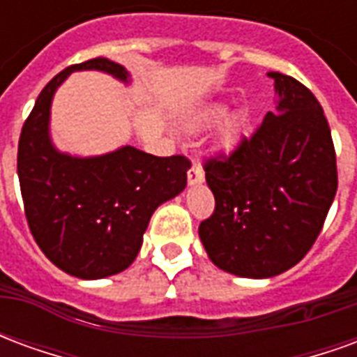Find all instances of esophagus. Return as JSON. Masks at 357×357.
Listing matches in <instances>:
<instances>
[{"mask_svg":"<svg viewBox=\"0 0 357 357\" xmlns=\"http://www.w3.org/2000/svg\"><path fill=\"white\" fill-rule=\"evenodd\" d=\"M202 181H204V172H202V168L199 166V164H193V166H191V170L187 172V183L193 187L202 183Z\"/></svg>","mask_w":357,"mask_h":357,"instance_id":"esophagus-1","label":"esophagus"}]
</instances>
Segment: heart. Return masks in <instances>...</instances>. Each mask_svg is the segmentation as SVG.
Masks as SVG:
<instances>
[{
  "label": "heart",
  "instance_id": "heart-1",
  "mask_svg": "<svg viewBox=\"0 0 357 357\" xmlns=\"http://www.w3.org/2000/svg\"><path fill=\"white\" fill-rule=\"evenodd\" d=\"M227 107L222 102L210 105L206 109H202L201 112H197L191 118V128H206V126L216 124L218 120H222L216 128L214 133V149L222 155H229L235 149L241 147V143L245 141L250 128V116L245 110H233L229 114Z\"/></svg>",
  "mask_w": 357,
  "mask_h": 357
}]
</instances>
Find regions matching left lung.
<instances>
[{"mask_svg":"<svg viewBox=\"0 0 357 357\" xmlns=\"http://www.w3.org/2000/svg\"><path fill=\"white\" fill-rule=\"evenodd\" d=\"M275 110L222 160L204 166L216 199L199 227L214 266L269 279L306 256L337 195L331 128L314 93L291 76L268 73Z\"/></svg>","mask_w":357,"mask_h":357,"instance_id":"8db88e82","label":"left lung"}]
</instances>
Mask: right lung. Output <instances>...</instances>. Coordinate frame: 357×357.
<instances>
[{
  "mask_svg": "<svg viewBox=\"0 0 357 357\" xmlns=\"http://www.w3.org/2000/svg\"><path fill=\"white\" fill-rule=\"evenodd\" d=\"M97 70L132 84L124 66L91 59L59 73L22 126L17 156L20 193L38 247L78 279L116 275L133 264L155 210L187 185L185 156H153L132 145L78 156L51 139V105L73 73Z\"/></svg>",
  "mask_w": 357,
  "mask_h": 357,
  "instance_id": "add662e5",
  "label": "right lung"
}]
</instances>
